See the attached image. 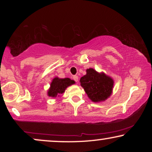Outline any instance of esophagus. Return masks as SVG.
Segmentation results:
<instances>
[{"instance_id": "obj_1", "label": "esophagus", "mask_w": 152, "mask_h": 152, "mask_svg": "<svg viewBox=\"0 0 152 152\" xmlns=\"http://www.w3.org/2000/svg\"><path fill=\"white\" fill-rule=\"evenodd\" d=\"M73 78H74V80L76 82L78 81V76H76V75H75V76H73Z\"/></svg>"}]
</instances>
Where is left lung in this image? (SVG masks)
Masks as SVG:
<instances>
[{
	"label": "left lung",
	"instance_id": "8db88e82",
	"mask_svg": "<svg viewBox=\"0 0 152 152\" xmlns=\"http://www.w3.org/2000/svg\"><path fill=\"white\" fill-rule=\"evenodd\" d=\"M88 97L93 102H104L111 96L114 81L104 72H98L92 68L86 69V74L80 79Z\"/></svg>",
	"mask_w": 152,
	"mask_h": 152
}]
</instances>
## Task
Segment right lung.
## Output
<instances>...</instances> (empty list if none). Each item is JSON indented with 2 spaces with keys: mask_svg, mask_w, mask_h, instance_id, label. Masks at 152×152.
I'll use <instances>...</instances> for the list:
<instances>
[{
  "mask_svg": "<svg viewBox=\"0 0 152 152\" xmlns=\"http://www.w3.org/2000/svg\"><path fill=\"white\" fill-rule=\"evenodd\" d=\"M74 83L75 81L74 80H71V78H61L56 76L52 80L49 88L47 92V95L48 96L53 97V98L60 96L61 94H63L65 92L67 87L70 86Z\"/></svg>",
  "mask_w": 152,
  "mask_h": 152,
  "instance_id": "add662e5",
  "label": "right lung"
}]
</instances>
